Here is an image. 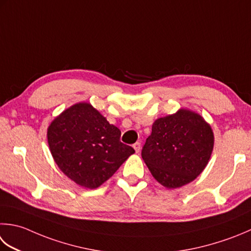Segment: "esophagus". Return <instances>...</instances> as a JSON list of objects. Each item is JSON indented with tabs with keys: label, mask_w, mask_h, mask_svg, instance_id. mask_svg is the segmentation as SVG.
<instances>
[{
	"label": "esophagus",
	"mask_w": 251,
	"mask_h": 251,
	"mask_svg": "<svg viewBox=\"0 0 251 251\" xmlns=\"http://www.w3.org/2000/svg\"><path fill=\"white\" fill-rule=\"evenodd\" d=\"M134 149H135V151L137 152V153H138V152L140 151V147H141V145H140V142H136V144H134Z\"/></svg>",
	"instance_id": "esophagus-1"
}]
</instances>
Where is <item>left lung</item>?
I'll list each match as a JSON object with an SVG mask.
<instances>
[{"label": "left lung", "instance_id": "obj_1", "mask_svg": "<svg viewBox=\"0 0 251 251\" xmlns=\"http://www.w3.org/2000/svg\"><path fill=\"white\" fill-rule=\"evenodd\" d=\"M213 145V131L203 117L180 109L153 123L141 156L161 185L178 188L204 170Z\"/></svg>", "mask_w": 251, "mask_h": 251}]
</instances>
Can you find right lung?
I'll use <instances>...</instances> for the list:
<instances>
[{
    "mask_svg": "<svg viewBox=\"0 0 251 251\" xmlns=\"http://www.w3.org/2000/svg\"><path fill=\"white\" fill-rule=\"evenodd\" d=\"M120 137L121 130L86 102L62 112L48 128V144L58 168L90 189L109 179L135 152Z\"/></svg>",
    "mask_w": 251,
    "mask_h": 251,
    "instance_id": "add662e5",
    "label": "right lung"
}]
</instances>
